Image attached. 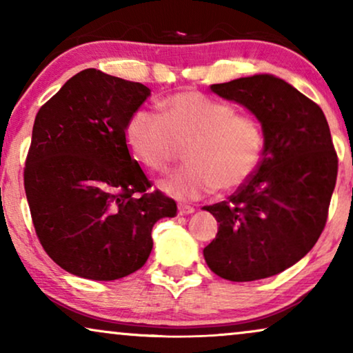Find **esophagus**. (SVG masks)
I'll use <instances>...</instances> for the list:
<instances>
[{
  "label": "esophagus",
  "instance_id": "34e87169",
  "mask_svg": "<svg viewBox=\"0 0 353 353\" xmlns=\"http://www.w3.org/2000/svg\"><path fill=\"white\" fill-rule=\"evenodd\" d=\"M178 214H180V215H191V214H194V207H191V205H178Z\"/></svg>",
  "mask_w": 353,
  "mask_h": 353
}]
</instances>
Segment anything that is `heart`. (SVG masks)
I'll return each instance as SVG.
<instances>
[{
    "label": "heart",
    "instance_id": "heart-1",
    "mask_svg": "<svg viewBox=\"0 0 353 353\" xmlns=\"http://www.w3.org/2000/svg\"><path fill=\"white\" fill-rule=\"evenodd\" d=\"M125 139L138 161L157 173L167 172L180 146H188V165L162 183L167 194L181 201L244 185L263 152L257 120L196 91L167 98L162 114L138 109L125 127Z\"/></svg>",
    "mask_w": 353,
    "mask_h": 353
}]
</instances>
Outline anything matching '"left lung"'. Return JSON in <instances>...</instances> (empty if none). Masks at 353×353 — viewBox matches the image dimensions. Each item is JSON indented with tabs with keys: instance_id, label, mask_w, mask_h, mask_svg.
I'll return each mask as SVG.
<instances>
[{
	"instance_id": "8db88e82",
	"label": "left lung",
	"mask_w": 353,
	"mask_h": 353,
	"mask_svg": "<svg viewBox=\"0 0 353 353\" xmlns=\"http://www.w3.org/2000/svg\"><path fill=\"white\" fill-rule=\"evenodd\" d=\"M210 90L259 120L263 157L230 201L204 207L219 223L204 259L230 281L270 278L305 257L326 225L337 176L330 127L320 105L274 75Z\"/></svg>"
}]
</instances>
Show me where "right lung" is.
<instances>
[{"instance_id": "add662e5", "label": "right lung", "mask_w": 353, "mask_h": 353, "mask_svg": "<svg viewBox=\"0 0 353 353\" xmlns=\"http://www.w3.org/2000/svg\"><path fill=\"white\" fill-rule=\"evenodd\" d=\"M148 86L86 69L38 110L23 172L46 254L75 276L114 281L146 263L152 226L176 204L132 159L125 127Z\"/></svg>"}]
</instances>
